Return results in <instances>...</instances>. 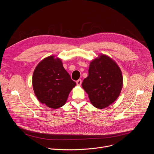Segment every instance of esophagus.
<instances>
[{
	"instance_id": "esophagus-1",
	"label": "esophagus",
	"mask_w": 154,
	"mask_h": 154,
	"mask_svg": "<svg viewBox=\"0 0 154 154\" xmlns=\"http://www.w3.org/2000/svg\"><path fill=\"white\" fill-rule=\"evenodd\" d=\"M76 83H77V85H79V86L81 85V84H82V80L81 79H79L78 80H77Z\"/></svg>"
}]
</instances>
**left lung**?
<instances>
[{
  "mask_svg": "<svg viewBox=\"0 0 154 154\" xmlns=\"http://www.w3.org/2000/svg\"><path fill=\"white\" fill-rule=\"evenodd\" d=\"M93 105L103 109L113 103L122 88V75L117 64L109 57L100 55L91 62L88 76L82 82Z\"/></svg>",
  "mask_w": 154,
  "mask_h": 154,
  "instance_id": "1",
  "label": "left lung"
}]
</instances>
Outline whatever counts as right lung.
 Masks as SVG:
<instances>
[{"label":"right lung","instance_id":"1","mask_svg":"<svg viewBox=\"0 0 154 154\" xmlns=\"http://www.w3.org/2000/svg\"><path fill=\"white\" fill-rule=\"evenodd\" d=\"M33 88L38 100L57 109L63 106L76 83L64 69L60 59L50 56L36 67L32 78Z\"/></svg>","mask_w":154,"mask_h":154}]
</instances>
